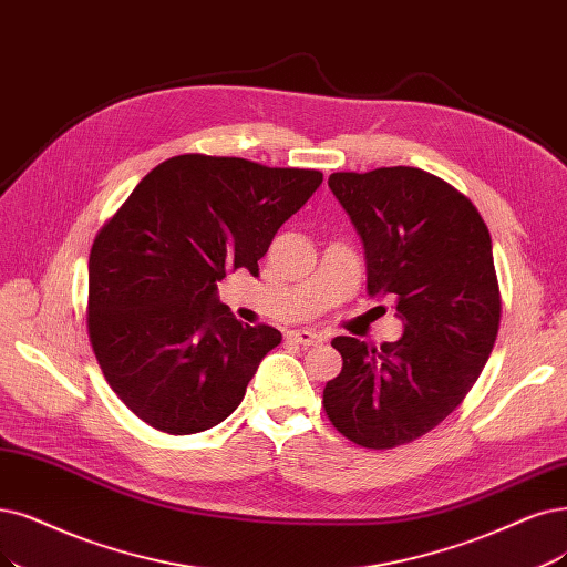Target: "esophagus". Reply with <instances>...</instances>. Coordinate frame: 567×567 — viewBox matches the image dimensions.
Returning a JSON list of instances; mask_svg holds the SVG:
<instances>
[{
  "label": "esophagus",
  "mask_w": 567,
  "mask_h": 567,
  "mask_svg": "<svg viewBox=\"0 0 567 567\" xmlns=\"http://www.w3.org/2000/svg\"><path fill=\"white\" fill-rule=\"evenodd\" d=\"M289 339L301 343L303 348H310V346H320L322 343V337L316 331H306V329H299V331H289Z\"/></svg>",
  "instance_id": "esophagus-1"
}]
</instances>
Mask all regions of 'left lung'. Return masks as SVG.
<instances>
[{
	"mask_svg": "<svg viewBox=\"0 0 567 567\" xmlns=\"http://www.w3.org/2000/svg\"><path fill=\"white\" fill-rule=\"evenodd\" d=\"M329 188L362 236L369 295L394 299L404 337L381 348L333 339L343 369L322 406L352 444L404 446L463 404L493 352L502 297L488 226L421 167L333 173Z\"/></svg>",
	"mask_w": 567,
	"mask_h": 567,
	"instance_id": "left-lung-1",
	"label": "left lung"
}]
</instances>
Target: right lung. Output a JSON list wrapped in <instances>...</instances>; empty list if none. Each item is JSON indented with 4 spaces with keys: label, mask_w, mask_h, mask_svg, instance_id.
Instances as JSON below:
<instances>
[{
    "label": "right lung",
    "mask_w": 567,
    "mask_h": 567,
    "mask_svg": "<svg viewBox=\"0 0 567 567\" xmlns=\"http://www.w3.org/2000/svg\"><path fill=\"white\" fill-rule=\"evenodd\" d=\"M322 184L320 171L234 156L158 163L91 247L86 324L104 381L167 434L219 425L282 333L238 322L217 299L226 272L259 259Z\"/></svg>",
    "instance_id": "add662e5"
}]
</instances>
